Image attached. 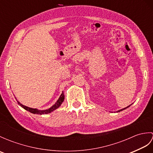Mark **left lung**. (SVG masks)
<instances>
[{
	"label": "left lung",
	"instance_id": "8db88e82",
	"mask_svg": "<svg viewBox=\"0 0 153 153\" xmlns=\"http://www.w3.org/2000/svg\"><path fill=\"white\" fill-rule=\"evenodd\" d=\"M129 106H128V107H129ZM128 107H126V108H128ZM126 108H123V109H126ZM122 110H123V109H122V110H119V111L118 112H120V111H122Z\"/></svg>",
	"mask_w": 153,
	"mask_h": 153
}]
</instances>
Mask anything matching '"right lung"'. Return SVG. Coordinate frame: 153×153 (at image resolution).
I'll use <instances>...</instances> for the list:
<instances>
[{"mask_svg": "<svg viewBox=\"0 0 153 153\" xmlns=\"http://www.w3.org/2000/svg\"><path fill=\"white\" fill-rule=\"evenodd\" d=\"M64 100V93L62 92V93L61 94V95L60 96L59 99H58V100L56 101V102L54 104V105L51 107L50 108H48L47 110H37V109H35V108H29V107H27L25 106L24 105H22L21 103H19L18 100L17 102L18 103L19 105V106H21L23 108H24L25 110H27V111L30 112L31 113H33V114H48V113H51V112L54 111V110H56V108H58V107H59L61 104L63 102Z\"/></svg>", "mask_w": 153, "mask_h": 153, "instance_id": "obj_1", "label": "right lung"}]
</instances>
